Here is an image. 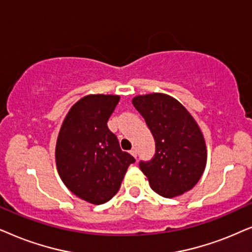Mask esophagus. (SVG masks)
I'll return each instance as SVG.
<instances>
[{"mask_svg": "<svg viewBox=\"0 0 252 252\" xmlns=\"http://www.w3.org/2000/svg\"><path fill=\"white\" fill-rule=\"evenodd\" d=\"M130 153H131L132 157L137 158V149H136V147H133V149H132L131 151H130Z\"/></svg>", "mask_w": 252, "mask_h": 252, "instance_id": "1", "label": "esophagus"}]
</instances>
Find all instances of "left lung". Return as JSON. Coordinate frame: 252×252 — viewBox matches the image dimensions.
Here are the masks:
<instances>
[{
  "label": "left lung",
  "instance_id": "obj_1",
  "mask_svg": "<svg viewBox=\"0 0 252 252\" xmlns=\"http://www.w3.org/2000/svg\"><path fill=\"white\" fill-rule=\"evenodd\" d=\"M156 142V153L139 168L153 191L166 198L183 194L196 186L206 166V145L198 124L172 96L162 93L132 99Z\"/></svg>",
  "mask_w": 252,
  "mask_h": 252
}]
</instances>
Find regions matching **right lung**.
I'll return each mask as SVG.
<instances>
[{
  "instance_id": "add662e5",
  "label": "right lung",
  "mask_w": 252,
  "mask_h": 252,
  "mask_svg": "<svg viewBox=\"0 0 252 252\" xmlns=\"http://www.w3.org/2000/svg\"><path fill=\"white\" fill-rule=\"evenodd\" d=\"M119 100V95L84 96L69 110L56 143V166L63 183L95 205L115 196L126 169L136 161L121 150L107 126Z\"/></svg>"
}]
</instances>
